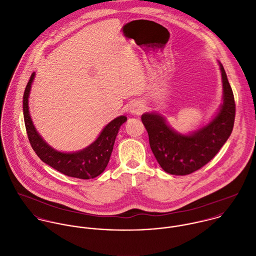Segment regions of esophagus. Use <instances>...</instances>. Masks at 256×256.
Instances as JSON below:
<instances>
[{"label": "esophagus", "mask_w": 256, "mask_h": 256, "mask_svg": "<svg viewBox=\"0 0 256 256\" xmlns=\"http://www.w3.org/2000/svg\"><path fill=\"white\" fill-rule=\"evenodd\" d=\"M142 110H144V106L142 104H140L138 102H134L130 106V112L132 114H142Z\"/></svg>", "instance_id": "34e87169"}]
</instances>
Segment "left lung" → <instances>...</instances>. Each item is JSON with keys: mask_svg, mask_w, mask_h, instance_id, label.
<instances>
[{"mask_svg": "<svg viewBox=\"0 0 256 256\" xmlns=\"http://www.w3.org/2000/svg\"><path fill=\"white\" fill-rule=\"evenodd\" d=\"M224 88V104L214 118L190 134H180L168 126L156 112L142 116L150 148L162 166L170 174L186 176L208 162L220 152L230 136L236 118V102L224 66L220 62Z\"/></svg>", "mask_w": 256, "mask_h": 256, "instance_id": "8db88e82", "label": "left lung"}]
</instances>
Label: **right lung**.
I'll return each mask as SVG.
<instances>
[{"instance_id":"add662e5","label":"right lung","mask_w":256,"mask_h":256,"mask_svg":"<svg viewBox=\"0 0 256 256\" xmlns=\"http://www.w3.org/2000/svg\"><path fill=\"white\" fill-rule=\"evenodd\" d=\"M34 72L32 74L22 100L24 126L28 142L36 156L46 164L64 176L90 180L100 176L106 168L114 148V140L120 126L126 122V116H120L108 122L98 138L88 148L76 152H60L50 146L36 132L28 112V96Z\"/></svg>"}]
</instances>
